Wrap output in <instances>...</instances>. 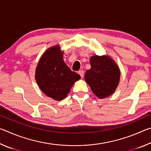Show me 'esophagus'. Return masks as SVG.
I'll list each match as a JSON object with an SVG mask.
<instances>
[{
    "mask_svg": "<svg viewBox=\"0 0 151 151\" xmlns=\"http://www.w3.org/2000/svg\"><path fill=\"white\" fill-rule=\"evenodd\" d=\"M78 73L81 75V78H83L84 77V75H85V73H84L83 70H79L78 72Z\"/></svg>",
    "mask_w": 151,
    "mask_h": 151,
    "instance_id": "obj_1",
    "label": "esophagus"
}]
</instances>
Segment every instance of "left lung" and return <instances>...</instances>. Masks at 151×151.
<instances>
[{
  "label": "left lung",
  "instance_id": "obj_1",
  "mask_svg": "<svg viewBox=\"0 0 151 151\" xmlns=\"http://www.w3.org/2000/svg\"><path fill=\"white\" fill-rule=\"evenodd\" d=\"M90 63L91 67L85 75L86 83L99 99L111 96L119 84L121 72L118 65L108 55H94Z\"/></svg>",
  "mask_w": 151,
  "mask_h": 151
}]
</instances>
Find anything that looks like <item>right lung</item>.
<instances>
[{
    "label": "right lung",
    "mask_w": 151,
    "mask_h": 151,
    "mask_svg": "<svg viewBox=\"0 0 151 151\" xmlns=\"http://www.w3.org/2000/svg\"><path fill=\"white\" fill-rule=\"evenodd\" d=\"M63 51L59 45L48 48L43 53L35 70L39 87L53 100H63L81 76L71 71L63 60Z\"/></svg>",
    "instance_id": "1"
}]
</instances>
